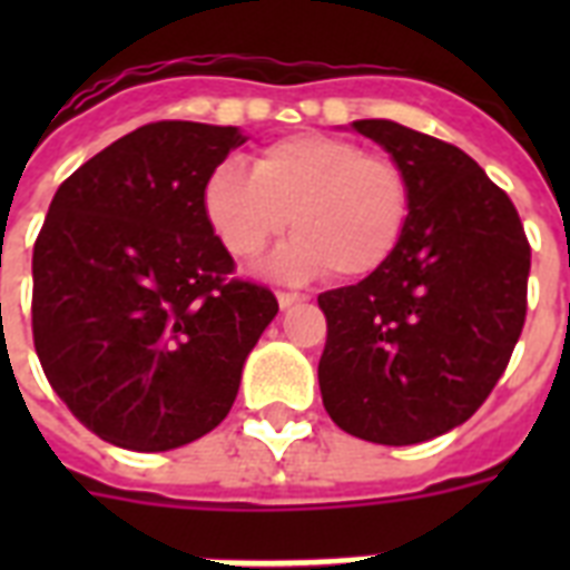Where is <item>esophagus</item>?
Listing matches in <instances>:
<instances>
[{
  "instance_id": "obj_1",
  "label": "esophagus",
  "mask_w": 570,
  "mask_h": 570,
  "mask_svg": "<svg viewBox=\"0 0 570 570\" xmlns=\"http://www.w3.org/2000/svg\"><path fill=\"white\" fill-rule=\"evenodd\" d=\"M298 302H307V295L304 293H277V304H281V307H293V304H298Z\"/></svg>"
}]
</instances>
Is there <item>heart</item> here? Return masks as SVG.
Returning a JSON list of instances; mask_svg holds the SVG:
<instances>
[{
  "mask_svg": "<svg viewBox=\"0 0 570 570\" xmlns=\"http://www.w3.org/2000/svg\"><path fill=\"white\" fill-rule=\"evenodd\" d=\"M204 215L236 259L257 257L293 222L295 242L275 257L281 275L337 281L379 272L405 239L411 180L384 154L348 138L298 132L263 147L254 174L222 163L206 177Z\"/></svg>",
  "mask_w": 570,
  "mask_h": 570,
  "instance_id": "obj_1",
  "label": "heart"
}]
</instances>
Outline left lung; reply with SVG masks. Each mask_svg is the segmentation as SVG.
Segmentation results:
<instances>
[{"mask_svg": "<svg viewBox=\"0 0 570 570\" xmlns=\"http://www.w3.org/2000/svg\"><path fill=\"white\" fill-rule=\"evenodd\" d=\"M411 180L396 254L320 295L325 411L384 446L432 441L476 414L527 320L530 242L500 186L455 145L393 120H355Z\"/></svg>", "mask_w": 570, "mask_h": 570, "instance_id": "1", "label": "left lung"}]
</instances>
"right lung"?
Returning a JSON list of instances; mask_svg holds the SVG:
<instances>
[{
    "mask_svg": "<svg viewBox=\"0 0 570 570\" xmlns=\"http://www.w3.org/2000/svg\"><path fill=\"white\" fill-rule=\"evenodd\" d=\"M236 127L156 120L58 186L31 254L43 375L97 438L165 452L213 432L277 298L236 277L204 215Z\"/></svg>",
    "mask_w": 570,
    "mask_h": 570,
    "instance_id": "obj_1",
    "label": "right lung"
}]
</instances>
